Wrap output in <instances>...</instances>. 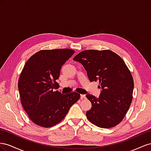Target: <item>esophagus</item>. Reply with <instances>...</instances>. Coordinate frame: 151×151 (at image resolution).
I'll list each match as a JSON object with an SVG mask.
<instances>
[{
	"mask_svg": "<svg viewBox=\"0 0 151 151\" xmlns=\"http://www.w3.org/2000/svg\"><path fill=\"white\" fill-rule=\"evenodd\" d=\"M85 98H86L85 95H83V94L81 95V99H85Z\"/></svg>",
	"mask_w": 151,
	"mask_h": 151,
	"instance_id": "esophagus-1",
	"label": "esophagus"
}]
</instances>
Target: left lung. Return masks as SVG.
Listing matches in <instances>:
<instances>
[{
  "instance_id": "1",
  "label": "left lung",
  "mask_w": 151,
  "mask_h": 151,
  "mask_svg": "<svg viewBox=\"0 0 151 151\" xmlns=\"http://www.w3.org/2000/svg\"><path fill=\"white\" fill-rule=\"evenodd\" d=\"M73 60L82 64L91 82L99 81L98 87L102 89L99 98L86 95L92 103L87 118L100 128L116 126L125 116L133 99L134 83L125 63L110 50H83Z\"/></svg>"
}]
</instances>
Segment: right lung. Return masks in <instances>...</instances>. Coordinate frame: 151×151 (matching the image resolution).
I'll return each mask as SVG.
<instances>
[{
	"instance_id": "1",
	"label": "right lung",
	"mask_w": 151,
	"mask_h": 151,
	"mask_svg": "<svg viewBox=\"0 0 151 151\" xmlns=\"http://www.w3.org/2000/svg\"><path fill=\"white\" fill-rule=\"evenodd\" d=\"M75 50L70 49L41 50L26 63L18 80V90L23 109L32 121L42 127L50 128L65 118L80 94H63L54 91L63 64Z\"/></svg>"
}]
</instances>
